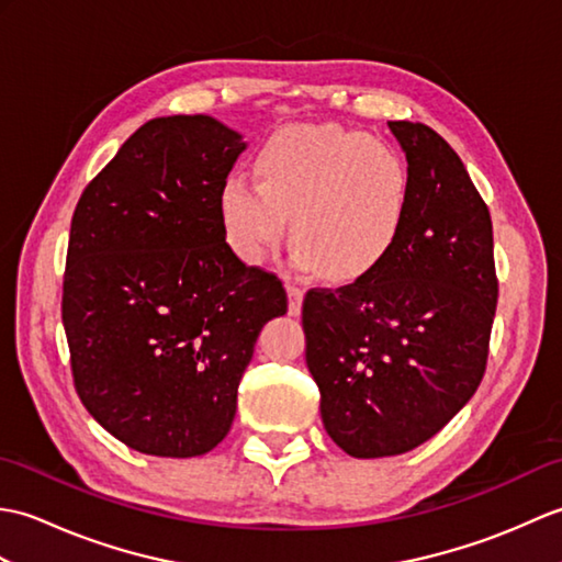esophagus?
<instances>
[{"mask_svg":"<svg viewBox=\"0 0 562 562\" xmlns=\"http://www.w3.org/2000/svg\"><path fill=\"white\" fill-rule=\"evenodd\" d=\"M288 296H290V314L292 316H300L302 302H304V290L300 288V284L288 282Z\"/></svg>","mask_w":562,"mask_h":562,"instance_id":"esophagus-1","label":"esophagus"}]
</instances>
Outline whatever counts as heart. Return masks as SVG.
Masks as SVG:
<instances>
[{"label": "heart", "mask_w": 562, "mask_h": 562, "mask_svg": "<svg viewBox=\"0 0 562 562\" xmlns=\"http://www.w3.org/2000/svg\"><path fill=\"white\" fill-rule=\"evenodd\" d=\"M260 181L232 173L220 188L226 241L258 266L290 217L294 266L333 282L372 274L396 248L411 205V173L381 142L336 125H292L256 157Z\"/></svg>", "instance_id": "b5f03b06"}]
</instances>
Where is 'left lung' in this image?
<instances>
[{
	"label": "left lung",
	"instance_id": "left-lung-1",
	"mask_svg": "<svg viewBox=\"0 0 562 562\" xmlns=\"http://www.w3.org/2000/svg\"><path fill=\"white\" fill-rule=\"evenodd\" d=\"M389 127L411 173L398 244L372 274L308 290L302 306L321 420L355 459L420 447L471 401L497 306L491 212L459 154L423 123Z\"/></svg>",
	"mask_w": 562,
	"mask_h": 562
}]
</instances>
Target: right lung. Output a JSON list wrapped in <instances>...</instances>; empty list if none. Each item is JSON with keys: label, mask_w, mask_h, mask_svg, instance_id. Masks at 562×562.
Instances as JSON below:
<instances>
[{"label": "right lung", "mask_w": 562, "mask_h": 562, "mask_svg": "<svg viewBox=\"0 0 562 562\" xmlns=\"http://www.w3.org/2000/svg\"><path fill=\"white\" fill-rule=\"evenodd\" d=\"M244 149L210 115L154 117L71 217L63 324L75 389L93 420L149 457L220 445L260 328L288 314L282 282L226 244L220 188Z\"/></svg>", "instance_id": "right-lung-1"}]
</instances>
